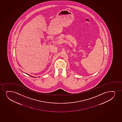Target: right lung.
Returning a JSON list of instances; mask_svg holds the SVG:
<instances>
[{
  "mask_svg": "<svg viewBox=\"0 0 122 122\" xmlns=\"http://www.w3.org/2000/svg\"><path fill=\"white\" fill-rule=\"evenodd\" d=\"M28 74V75H29L28 74ZM31 76L32 77H34L32 76Z\"/></svg>",
  "mask_w": 122,
  "mask_h": 122,
  "instance_id": "add662e5",
  "label": "right lung"
}]
</instances>
